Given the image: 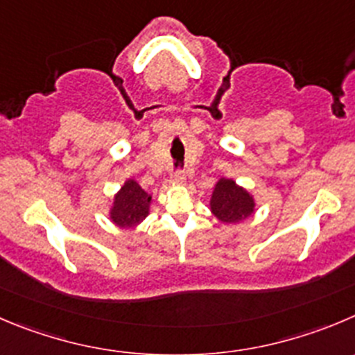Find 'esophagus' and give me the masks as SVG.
Returning <instances> with one entry per match:
<instances>
[{
    "mask_svg": "<svg viewBox=\"0 0 355 355\" xmlns=\"http://www.w3.org/2000/svg\"><path fill=\"white\" fill-rule=\"evenodd\" d=\"M184 181H187V178H184L183 172H174L171 178V183L172 184H183Z\"/></svg>",
    "mask_w": 355,
    "mask_h": 355,
    "instance_id": "1",
    "label": "esophagus"
}]
</instances>
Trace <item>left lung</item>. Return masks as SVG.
I'll return each mask as SVG.
<instances>
[{
  "mask_svg": "<svg viewBox=\"0 0 355 355\" xmlns=\"http://www.w3.org/2000/svg\"><path fill=\"white\" fill-rule=\"evenodd\" d=\"M209 209L223 225H239L254 214L256 200L244 187L223 175L212 188Z\"/></svg>",
  "mask_w": 355,
  "mask_h": 355,
  "instance_id": "left-lung-1",
  "label": "left lung"
}]
</instances>
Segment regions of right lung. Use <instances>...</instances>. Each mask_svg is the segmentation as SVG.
Returning <instances> with one entry per match:
<instances>
[{
    "label": "right lung",
    "instance_id": "1",
    "mask_svg": "<svg viewBox=\"0 0 355 355\" xmlns=\"http://www.w3.org/2000/svg\"><path fill=\"white\" fill-rule=\"evenodd\" d=\"M153 195L144 191L136 180H127L114 193L107 218L116 228L134 230L150 214Z\"/></svg>",
    "mask_w": 355,
    "mask_h": 355
}]
</instances>
